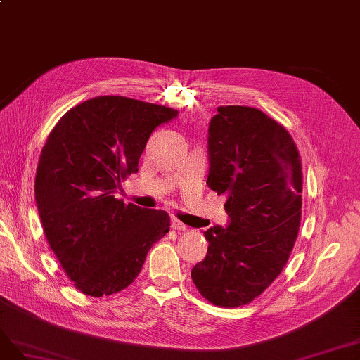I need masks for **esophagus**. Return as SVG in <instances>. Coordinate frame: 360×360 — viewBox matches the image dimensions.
<instances>
[{
	"label": "esophagus",
	"mask_w": 360,
	"mask_h": 360,
	"mask_svg": "<svg viewBox=\"0 0 360 360\" xmlns=\"http://www.w3.org/2000/svg\"><path fill=\"white\" fill-rule=\"evenodd\" d=\"M170 227H172V229H175V230H181V231H185V230L188 229L187 226H185L184 223H181L179 219H178V218H175V217H173V218L170 219Z\"/></svg>",
	"instance_id": "obj_1"
}]
</instances>
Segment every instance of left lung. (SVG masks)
<instances>
[{
	"label": "left lung",
	"mask_w": 360,
	"mask_h": 360,
	"mask_svg": "<svg viewBox=\"0 0 360 360\" xmlns=\"http://www.w3.org/2000/svg\"><path fill=\"white\" fill-rule=\"evenodd\" d=\"M210 122L207 187L226 194V229L210 242L191 278L200 295L224 308L247 305L281 274L302 214V163L293 137L256 108L219 106Z\"/></svg>",
	"instance_id": "8db88e82"
}]
</instances>
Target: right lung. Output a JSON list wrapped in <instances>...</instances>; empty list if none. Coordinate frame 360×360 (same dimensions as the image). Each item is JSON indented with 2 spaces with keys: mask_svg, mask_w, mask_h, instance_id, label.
I'll return each mask as SVG.
<instances>
[{
  "mask_svg": "<svg viewBox=\"0 0 360 360\" xmlns=\"http://www.w3.org/2000/svg\"><path fill=\"white\" fill-rule=\"evenodd\" d=\"M178 110L121 96H101L68 110L46 141L36 175V203L48 243L84 295L129 287L146 254L170 226L166 211L115 197L137 173L157 127Z\"/></svg>",
  "mask_w": 360,
  "mask_h": 360,
  "instance_id": "right-lung-1",
  "label": "right lung"
}]
</instances>
